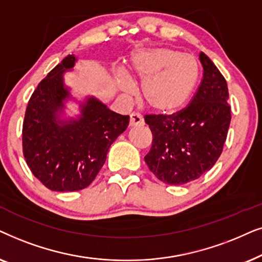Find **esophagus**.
<instances>
[{
	"label": "esophagus",
	"mask_w": 262,
	"mask_h": 262,
	"mask_svg": "<svg viewBox=\"0 0 262 262\" xmlns=\"http://www.w3.org/2000/svg\"><path fill=\"white\" fill-rule=\"evenodd\" d=\"M142 123H144V118H142L140 114H130V120H129V125H130V127H137V125H140Z\"/></svg>",
	"instance_id": "esophagus-1"
}]
</instances>
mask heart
Segmentation results:
<instances>
[{
    "label": "heart",
    "instance_id": "1",
    "mask_svg": "<svg viewBox=\"0 0 262 262\" xmlns=\"http://www.w3.org/2000/svg\"><path fill=\"white\" fill-rule=\"evenodd\" d=\"M134 75L144 82L142 95L147 105L160 114L182 109L193 95L200 78V66L194 56L169 48L146 49L133 57ZM121 90L133 92L124 74L118 75Z\"/></svg>",
    "mask_w": 262,
    "mask_h": 262
}]
</instances>
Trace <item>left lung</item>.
<instances>
[{
	"mask_svg": "<svg viewBox=\"0 0 262 262\" xmlns=\"http://www.w3.org/2000/svg\"><path fill=\"white\" fill-rule=\"evenodd\" d=\"M199 57L204 78L189 105L169 116H145L153 135L145 162L157 179L173 186L191 182L214 165L231 121L224 76L207 55Z\"/></svg>",
	"mask_w": 262,
	"mask_h": 262,
	"instance_id": "obj_1",
	"label": "left lung"
}]
</instances>
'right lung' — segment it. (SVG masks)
<instances>
[{
	"label": "right lung",
	"mask_w": 262,
	"mask_h": 262,
	"mask_svg": "<svg viewBox=\"0 0 262 262\" xmlns=\"http://www.w3.org/2000/svg\"><path fill=\"white\" fill-rule=\"evenodd\" d=\"M68 55L39 82L31 96L23 125V151L34 176L49 189L76 191L89 187L106 160L110 146L127 129L129 116L111 111L96 97L79 103L80 115L63 117L72 99L64 73Z\"/></svg>",
	"instance_id": "right-lung-1"
}]
</instances>
